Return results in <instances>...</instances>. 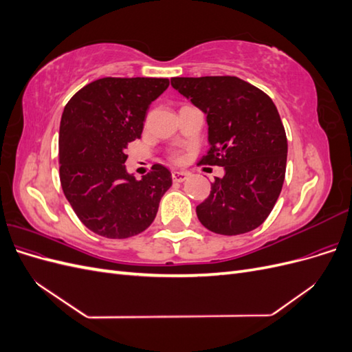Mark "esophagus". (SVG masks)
Segmentation results:
<instances>
[{
	"instance_id": "34e87169",
	"label": "esophagus",
	"mask_w": 352,
	"mask_h": 352,
	"mask_svg": "<svg viewBox=\"0 0 352 352\" xmlns=\"http://www.w3.org/2000/svg\"><path fill=\"white\" fill-rule=\"evenodd\" d=\"M172 179H173V182L182 184V182H185V180L188 179V173H185V172H173L172 173Z\"/></svg>"
}]
</instances>
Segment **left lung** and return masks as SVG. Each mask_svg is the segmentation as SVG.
Listing matches in <instances>:
<instances>
[{
    "mask_svg": "<svg viewBox=\"0 0 352 352\" xmlns=\"http://www.w3.org/2000/svg\"><path fill=\"white\" fill-rule=\"evenodd\" d=\"M172 87L207 116V155L199 164L225 167L199 221L220 235H241L269 217L285 180L287 141L274 102L233 76L172 78Z\"/></svg>",
    "mask_w": 352,
    "mask_h": 352,
    "instance_id": "obj_1",
    "label": "left lung"
}]
</instances>
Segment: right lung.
<instances>
[{
	"label": "right lung",
	"instance_id": "obj_1",
	"mask_svg": "<svg viewBox=\"0 0 352 352\" xmlns=\"http://www.w3.org/2000/svg\"><path fill=\"white\" fill-rule=\"evenodd\" d=\"M168 79L104 78L66 104L60 122L61 188L79 220L94 233L124 239L154 221L172 173L154 164L141 180L126 170L129 142L141 138L150 104Z\"/></svg>",
	"mask_w": 352,
	"mask_h": 352
}]
</instances>
